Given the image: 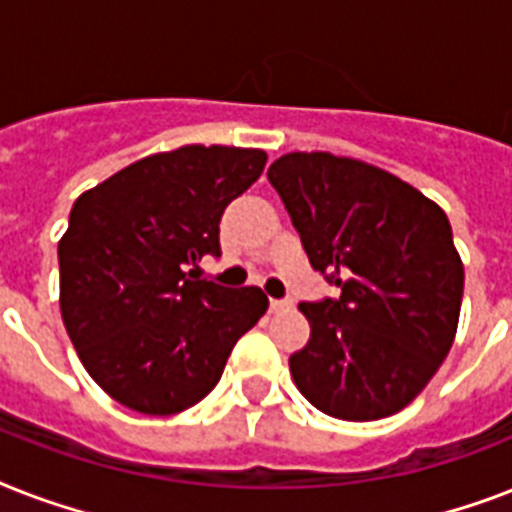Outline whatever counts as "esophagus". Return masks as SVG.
Returning a JSON list of instances; mask_svg holds the SVG:
<instances>
[{
	"label": "esophagus",
	"mask_w": 512,
	"mask_h": 512,
	"mask_svg": "<svg viewBox=\"0 0 512 512\" xmlns=\"http://www.w3.org/2000/svg\"><path fill=\"white\" fill-rule=\"evenodd\" d=\"M292 303L289 300H271V313H281V311H289Z\"/></svg>",
	"instance_id": "obj_1"
}]
</instances>
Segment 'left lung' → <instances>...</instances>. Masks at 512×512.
Returning <instances> with one entry per match:
<instances>
[{
	"label": "left lung",
	"instance_id": "1",
	"mask_svg": "<svg viewBox=\"0 0 512 512\" xmlns=\"http://www.w3.org/2000/svg\"><path fill=\"white\" fill-rule=\"evenodd\" d=\"M305 255L340 297L300 303L311 340L289 356L297 390L337 420H382L412 404L444 364L465 268L436 201L401 177L327 151L276 159Z\"/></svg>",
	"mask_w": 512,
	"mask_h": 512
}]
</instances>
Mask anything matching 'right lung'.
Instances as JSON below:
<instances>
[{"mask_svg":"<svg viewBox=\"0 0 512 512\" xmlns=\"http://www.w3.org/2000/svg\"><path fill=\"white\" fill-rule=\"evenodd\" d=\"M260 148L183 146L84 191L58 244L60 316L90 377L140 414H177L215 388L268 311L263 289L191 281L220 255V217L263 172Z\"/></svg>","mask_w":512,"mask_h":512,"instance_id":"obj_1","label":"right lung"}]
</instances>
